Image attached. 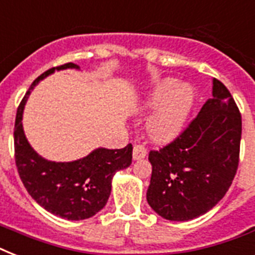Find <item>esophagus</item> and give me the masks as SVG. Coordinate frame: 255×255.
<instances>
[{"label": "esophagus", "instance_id": "34e87169", "mask_svg": "<svg viewBox=\"0 0 255 255\" xmlns=\"http://www.w3.org/2000/svg\"><path fill=\"white\" fill-rule=\"evenodd\" d=\"M132 156H133V160L144 159L147 156V149L143 145H135L133 147V152H132Z\"/></svg>", "mask_w": 255, "mask_h": 255}]
</instances>
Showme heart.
Masks as SVG:
<instances>
[{
  "label": "heart",
  "mask_w": 255,
  "mask_h": 255,
  "mask_svg": "<svg viewBox=\"0 0 255 255\" xmlns=\"http://www.w3.org/2000/svg\"><path fill=\"white\" fill-rule=\"evenodd\" d=\"M176 82L172 79L163 81L147 102L148 107H160L156 110L147 122V129L155 140H167L176 135L185 120L188 111L192 106L193 94L188 86L176 87Z\"/></svg>",
  "instance_id": "obj_1"
}]
</instances>
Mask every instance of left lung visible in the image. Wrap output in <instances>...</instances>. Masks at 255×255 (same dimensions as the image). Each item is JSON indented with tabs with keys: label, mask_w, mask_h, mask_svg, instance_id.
I'll return each mask as SVG.
<instances>
[{
	"label": "left lung",
	"mask_w": 255,
	"mask_h": 255,
	"mask_svg": "<svg viewBox=\"0 0 255 255\" xmlns=\"http://www.w3.org/2000/svg\"><path fill=\"white\" fill-rule=\"evenodd\" d=\"M241 112L225 85L213 79V98L176 139L151 151L147 201L170 221L205 214L233 182L240 163Z\"/></svg>",
	"instance_id": "1"
}]
</instances>
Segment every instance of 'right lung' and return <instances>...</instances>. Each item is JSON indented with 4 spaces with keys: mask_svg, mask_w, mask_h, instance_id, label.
<instances>
[{
    "mask_svg": "<svg viewBox=\"0 0 255 255\" xmlns=\"http://www.w3.org/2000/svg\"><path fill=\"white\" fill-rule=\"evenodd\" d=\"M79 69L65 63L47 70L31 83L18 106L14 124V159L26 190L47 212L67 220H86L104 208L111 193L116 170L132 163V144L122 149L98 148L90 155L71 163L43 159L30 147L22 128V114L30 90L55 70Z\"/></svg>",
    "mask_w": 255,
    "mask_h": 255,
    "instance_id": "add662e5",
    "label": "right lung"
}]
</instances>
